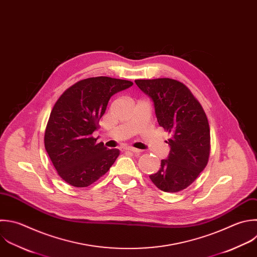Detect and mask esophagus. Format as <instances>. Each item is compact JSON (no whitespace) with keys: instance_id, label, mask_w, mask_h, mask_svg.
<instances>
[{"instance_id":"esophagus-1","label":"esophagus","mask_w":257,"mask_h":257,"mask_svg":"<svg viewBox=\"0 0 257 257\" xmlns=\"http://www.w3.org/2000/svg\"><path fill=\"white\" fill-rule=\"evenodd\" d=\"M125 150H126V151H128V152L135 153V154H139V153H141V152H142L141 150H138V149H135V148H126Z\"/></svg>"}]
</instances>
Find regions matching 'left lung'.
Listing matches in <instances>:
<instances>
[{"label": "left lung", "mask_w": 257, "mask_h": 257, "mask_svg": "<svg viewBox=\"0 0 257 257\" xmlns=\"http://www.w3.org/2000/svg\"><path fill=\"white\" fill-rule=\"evenodd\" d=\"M149 95L160 126L171 138L170 153L160 170L150 176L162 191L176 193L190 186L207 166L210 155V127L206 113L190 89L171 78L137 79Z\"/></svg>", "instance_id": "1"}]
</instances>
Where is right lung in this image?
Listing matches in <instances>:
<instances>
[{"instance_id":"obj_1","label":"right lung","mask_w":257,"mask_h":257,"mask_svg":"<svg viewBox=\"0 0 257 257\" xmlns=\"http://www.w3.org/2000/svg\"><path fill=\"white\" fill-rule=\"evenodd\" d=\"M128 80L106 76L80 80L58 98L45 130L44 144L58 175L69 185L83 188L103 176L119 156L92 137L109 98L131 87Z\"/></svg>"}]
</instances>
